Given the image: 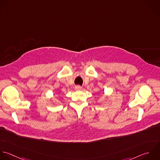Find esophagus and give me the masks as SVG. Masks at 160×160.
<instances>
[{"label": "esophagus", "mask_w": 160, "mask_h": 160, "mask_svg": "<svg viewBox=\"0 0 160 160\" xmlns=\"http://www.w3.org/2000/svg\"><path fill=\"white\" fill-rule=\"evenodd\" d=\"M75 90L79 91V90H82V87H80V86H79V85H77V86H75Z\"/></svg>", "instance_id": "34e87169"}]
</instances>
